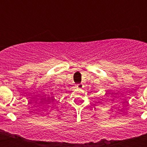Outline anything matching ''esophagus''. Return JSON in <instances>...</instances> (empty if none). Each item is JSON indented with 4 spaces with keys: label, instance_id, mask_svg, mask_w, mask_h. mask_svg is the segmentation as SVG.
<instances>
[{
    "label": "esophagus",
    "instance_id": "34e87169",
    "mask_svg": "<svg viewBox=\"0 0 147 147\" xmlns=\"http://www.w3.org/2000/svg\"><path fill=\"white\" fill-rule=\"evenodd\" d=\"M76 88H79V89H82L83 88V85L82 84H78V85H76Z\"/></svg>",
    "mask_w": 147,
    "mask_h": 147
}]
</instances>
